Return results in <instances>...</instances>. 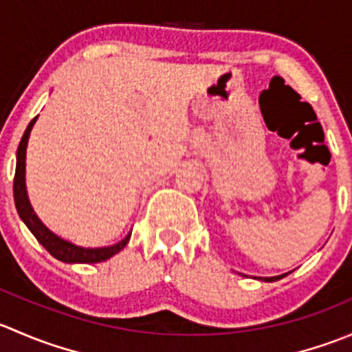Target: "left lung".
Returning <instances> with one entry per match:
<instances>
[{
	"label": "left lung",
	"mask_w": 352,
	"mask_h": 352,
	"mask_svg": "<svg viewBox=\"0 0 352 352\" xmlns=\"http://www.w3.org/2000/svg\"><path fill=\"white\" fill-rule=\"evenodd\" d=\"M286 274H289V272H286ZM286 274H281V276H272V278H255V279H261V281H265V283H272V281H278V279H283Z\"/></svg>",
	"instance_id": "obj_1"
}]
</instances>
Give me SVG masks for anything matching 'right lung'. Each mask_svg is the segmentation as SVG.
I'll list each match as a JSON object with an SVG mask.
<instances>
[{
    "instance_id": "obj_1",
    "label": "right lung",
    "mask_w": 352,
    "mask_h": 352,
    "mask_svg": "<svg viewBox=\"0 0 352 352\" xmlns=\"http://www.w3.org/2000/svg\"><path fill=\"white\" fill-rule=\"evenodd\" d=\"M38 117V116H37ZM35 119L30 120V124L25 129L22 141L16 150V168H15V180H13V197H15L16 211H19L22 221L30 230L32 235L38 240V243L58 261L66 262V264H95V262H104L107 258L119 254L131 239V232L124 236L120 242L109 245V247H80V245L65 240L63 236L56 235L54 232L47 228L37 212L34 211L30 204V199L27 194V184H25V158H27V144L30 138V131L34 127Z\"/></svg>"
}]
</instances>
